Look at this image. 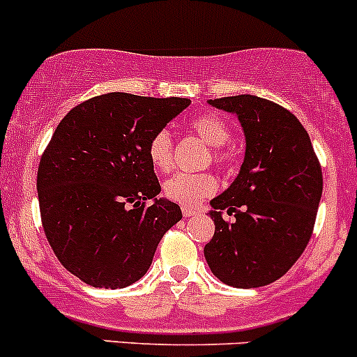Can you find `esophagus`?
Returning <instances> with one entry per match:
<instances>
[{
	"instance_id": "obj_1",
	"label": "esophagus",
	"mask_w": 357,
	"mask_h": 357,
	"mask_svg": "<svg viewBox=\"0 0 357 357\" xmlns=\"http://www.w3.org/2000/svg\"><path fill=\"white\" fill-rule=\"evenodd\" d=\"M182 215L185 216V218H189V216H194V215H197V211H196V209H192V208H187V206H183V208H182Z\"/></svg>"
}]
</instances>
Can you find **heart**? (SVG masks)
I'll return each instance as SVG.
<instances>
[{"mask_svg": "<svg viewBox=\"0 0 357 357\" xmlns=\"http://www.w3.org/2000/svg\"><path fill=\"white\" fill-rule=\"evenodd\" d=\"M190 130L199 135L206 144L211 146V161L218 167H229L234 154L227 149V142L232 137L229 123L215 113H201L190 119ZM148 158L156 170L168 172L174 167V137L167 128H161L149 139ZM218 189V180L211 172L199 174H175L165 182L163 194L167 199L180 206H197L206 197L213 196Z\"/></svg>", "mask_w": 357, "mask_h": 357, "instance_id": "b5f03b06", "label": "heart"}]
</instances>
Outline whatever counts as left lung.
Wrapping results in <instances>:
<instances>
[{"label":"left lung","mask_w":357,"mask_h":357,"mask_svg":"<svg viewBox=\"0 0 357 357\" xmlns=\"http://www.w3.org/2000/svg\"><path fill=\"white\" fill-rule=\"evenodd\" d=\"M209 105L238 116L245 158L235 182L211 201L215 235L204 245L206 261L223 284L263 287L287 273L313 235L321 165L306 128L284 106L251 94Z\"/></svg>","instance_id":"1"}]
</instances>
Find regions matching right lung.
I'll return each mask as SVG.
<instances>
[{"label":"right lung","instance_id":"add662e5","mask_svg":"<svg viewBox=\"0 0 357 357\" xmlns=\"http://www.w3.org/2000/svg\"><path fill=\"white\" fill-rule=\"evenodd\" d=\"M189 102L108 93L58 123L38 168L41 222L60 263L86 284L137 282L165 232L182 220L178 204L156 199L161 185L148 144Z\"/></svg>","mask_w":357,"mask_h":357}]
</instances>
